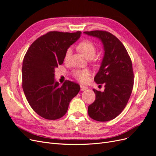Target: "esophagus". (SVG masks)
<instances>
[{
	"instance_id": "esophagus-1",
	"label": "esophagus",
	"mask_w": 156,
	"mask_h": 156,
	"mask_svg": "<svg viewBox=\"0 0 156 156\" xmlns=\"http://www.w3.org/2000/svg\"><path fill=\"white\" fill-rule=\"evenodd\" d=\"M88 88L86 86H84V85H81V90L82 91H84V90H87Z\"/></svg>"
}]
</instances>
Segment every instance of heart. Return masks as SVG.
Returning a JSON list of instances; mask_svg holds the SVG:
<instances>
[{
	"mask_svg": "<svg viewBox=\"0 0 156 156\" xmlns=\"http://www.w3.org/2000/svg\"><path fill=\"white\" fill-rule=\"evenodd\" d=\"M77 49L81 52L84 57L88 60L92 59L96 53L95 45L89 40L81 42L77 46ZM71 54H72V49L69 48L66 53L65 59H68ZM73 75L79 81L82 83H86L88 81L90 72L88 70H75L73 72Z\"/></svg>",
	"mask_w": 156,
	"mask_h": 156,
	"instance_id": "heart-1",
	"label": "heart"
}]
</instances>
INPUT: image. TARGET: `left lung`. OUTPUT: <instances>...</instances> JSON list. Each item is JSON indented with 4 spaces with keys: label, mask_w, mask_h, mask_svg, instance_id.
I'll use <instances>...</instances> for the list:
<instances>
[{
    "label": "left lung",
    "mask_w": 156,
    "mask_h": 156,
    "mask_svg": "<svg viewBox=\"0 0 156 156\" xmlns=\"http://www.w3.org/2000/svg\"><path fill=\"white\" fill-rule=\"evenodd\" d=\"M84 34L98 38L104 49L94 81L104 83L105 90L100 92L93 89L96 100L88 106V115L96 121H109L120 114L130 98L134 83L131 60L124 45L111 33L94 30Z\"/></svg>",
    "instance_id": "obj_1"
}]
</instances>
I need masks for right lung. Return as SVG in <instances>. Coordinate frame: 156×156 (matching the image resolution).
<instances>
[{"mask_svg":"<svg viewBox=\"0 0 156 156\" xmlns=\"http://www.w3.org/2000/svg\"><path fill=\"white\" fill-rule=\"evenodd\" d=\"M81 32L52 31L30 46L22 67V85L29 105L37 115L56 120L66 113L71 100L80 90L78 84L55 81V69L62 64L66 53L77 41Z\"/></svg>","mask_w":156,"mask_h":156,"instance_id":"1","label":"right lung"}]
</instances>
